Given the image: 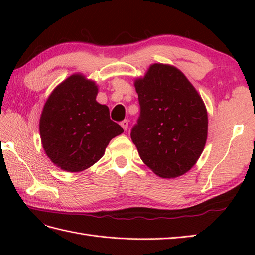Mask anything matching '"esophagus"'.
Masks as SVG:
<instances>
[{
	"mask_svg": "<svg viewBox=\"0 0 255 255\" xmlns=\"http://www.w3.org/2000/svg\"><path fill=\"white\" fill-rule=\"evenodd\" d=\"M128 125H129V122L127 121V119H124L123 122H121V126L123 127L124 130H127V129H128Z\"/></svg>",
	"mask_w": 255,
	"mask_h": 255,
	"instance_id": "34e87169",
	"label": "esophagus"
}]
</instances>
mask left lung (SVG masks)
<instances>
[{"instance_id":"8db88e82","label":"left lung","mask_w":255,"mask_h":255,"mask_svg":"<svg viewBox=\"0 0 255 255\" xmlns=\"http://www.w3.org/2000/svg\"><path fill=\"white\" fill-rule=\"evenodd\" d=\"M140 116L131 129L143 163L156 175H183L202 154L208 130L202 97L180 70L154 63L134 81Z\"/></svg>"}]
</instances>
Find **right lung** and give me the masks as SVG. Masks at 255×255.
I'll return each mask as SVG.
<instances>
[{"mask_svg":"<svg viewBox=\"0 0 255 255\" xmlns=\"http://www.w3.org/2000/svg\"><path fill=\"white\" fill-rule=\"evenodd\" d=\"M99 89L73 74L52 91L42 110L39 131L46 154L67 172H81L104 155L107 144L124 129L96 102Z\"/></svg>","mask_w":255,"mask_h":255,"instance_id":"right-lung-1","label":"right lung"}]
</instances>
